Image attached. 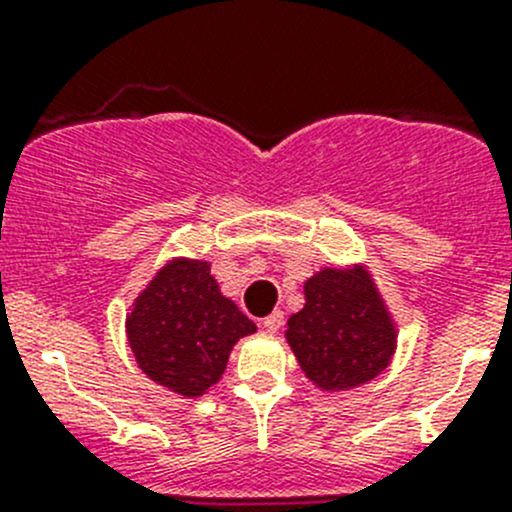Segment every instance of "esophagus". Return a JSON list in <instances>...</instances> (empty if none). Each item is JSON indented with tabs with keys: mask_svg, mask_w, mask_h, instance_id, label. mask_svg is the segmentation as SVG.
Listing matches in <instances>:
<instances>
[{
	"mask_svg": "<svg viewBox=\"0 0 512 512\" xmlns=\"http://www.w3.org/2000/svg\"><path fill=\"white\" fill-rule=\"evenodd\" d=\"M282 322H285V314H282V312H272L270 317L262 319V329H265V332H270V334H275V332H280Z\"/></svg>",
	"mask_w": 512,
	"mask_h": 512,
	"instance_id": "obj_1",
	"label": "esophagus"
}]
</instances>
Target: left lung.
<instances>
[{"label": "left lung", "instance_id": "1", "mask_svg": "<svg viewBox=\"0 0 512 512\" xmlns=\"http://www.w3.org/2000/svg\"><path fill=\"white\" fill-rule=\"evenodd\" d=\"M396 322L364 265L322 267L304 282V307L285 339L322 391H349L379 376L396 352Z\"/></svg>", "mask_w": 512, "mask_h": 512}]
</instances>
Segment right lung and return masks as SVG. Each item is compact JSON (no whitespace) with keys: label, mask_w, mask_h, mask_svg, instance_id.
Here are the masks:
<instances>
[{"label":"right lung","mask_w":512,"mask_h":512,"mask_svg":"<svg viewBox=\"0 0 512 512\" xmlns=\"http://www.w3.org/2000/svg\"><path fill=\"white\" fill-rule=\"evenodd\" d=\"M255 332V322L220 292L210 262L190 257L165 262L126 317L128 344L143 374L185 399L208 394L232 347Z\"/></svg>","instance_id":"add662e5"}]
</instances>
